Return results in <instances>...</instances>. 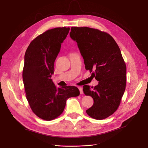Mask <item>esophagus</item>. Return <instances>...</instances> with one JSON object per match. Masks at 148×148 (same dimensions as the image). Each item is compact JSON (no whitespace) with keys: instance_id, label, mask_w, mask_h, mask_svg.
<instances>
[{"instance_id":"obj_1","label":"esophagus","mask_w":148,"mask_h":148,"mask_svg":"<svg viewBox=\"0 0 148 148\" xmlns=\"http://www.w3.org/2000/svg\"><path fill=\"white\" fill-rule=\"evenodd\" d=\"M78 89L79 90V92L81 95H82V94L83 93V88L82 87H78Z\"/></svg>"}]
</instances>
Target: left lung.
<instances>
[{
  "label": "left lung",
  "mask_w": 148,
  "mask_h": 148,
  "mask_svg": "<svg viewBox=\"0 0 148 148\" xmlns=\"http://www.w3.org/2000/svg\"><path fill=\"white\" fill-rule=\"evenodd\" d=\"M70 36L77 42L85 69L91 71L99 83L93 87L84 85V93L94 100L87 114L102 120L119 107L126 86L127 67L114 38L105 32L88 27H71Z\"/></svg>",
  "instance_id": "left-lung-1"
}]
</instances>
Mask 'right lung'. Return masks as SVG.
I'll return each instance as SVG.
<instances>
[{
    "label": "right lung",
    "instance_id": "add662e5",
    "mask_svg": "<svg viewBox=\"0 0 148 148\" xmlns=\"http://www.w3.org/2000/svg\"><path fill=\"white\" fill-rule=\"evenodd\" d=\"M70 28H56L38 36L25 54L23 79L31 109L38 117L51 120L63 112L66 100L78 96L75 86L57 88L51 78L54 62Z\"/></svg>",
    "mask_w": 148,
    "mask_h": 148
}]
</instances>
